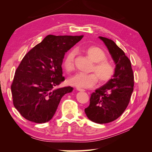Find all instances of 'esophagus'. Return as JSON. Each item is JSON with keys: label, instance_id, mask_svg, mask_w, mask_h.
<instances>
[{"label": "esophagus", "instance_id": "esophagus-1", "mask_svg": "<svg viewBox=\"0 0 152 152\" xmlns=\"http://www.w3.org/2000/svg\"><path fill=\"white\" fill-rule=\"evenodd\" d=\"M76 89L79 91H85V90L84 89H81V88H80V87H77Z\"/></svg>", "mask_w": 152, "mask_h": 152}]
</instances>
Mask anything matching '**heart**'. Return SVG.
Here are the masks:
<instances>
[{
	"label": "heart",
	"instance_id": "obj_1",
	"mask_svg": "<svg viewBox=\"0 0 152 152\" xmlns=\"http://www.w3.org/2000/svg\"><path fill=\"white\" fill-rule=\"evenodd\" d=\"M91 60L94 62L91 72L94 73H77L68 79V83L72 86L82 88H91L97 83L98 79L100 83L104 84L111 80L115 73V67L112 63L106 60L107 55L104 50L100 48L91 46L84 50ZM77 51L72 49L69 51L64 59L63 66L65 70L70 72L74 69L75 58Z\"/></svg>",
	"mask_w": 152,
	"mask_h": 152
}]
</instances>
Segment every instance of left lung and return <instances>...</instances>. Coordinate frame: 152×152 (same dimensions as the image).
<instances>
[{"mask_svg": "<svg viewBox=\"0 0 152 152\" xmlns=\"http://www.w3.org/2000/svg\"><path fill=\"white\" fill-rule=\"evenodd\" d=\"M99 38L115 64V73L111 80L91 94L89 106L84 111L91 121L106 124L116 120L125 111L134 89V75L129 59L123 50L112 40Z\"/></svg>", "mask_w": 152, "mask_h": 152, "instance_id": "left-lung-1", "label": "left lung"}]
</instances>
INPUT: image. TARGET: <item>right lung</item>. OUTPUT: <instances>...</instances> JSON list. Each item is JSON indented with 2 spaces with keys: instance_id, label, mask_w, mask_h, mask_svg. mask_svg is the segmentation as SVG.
I'll return each mask as SVG.
<instances>
[{
  "instance_id": "obj_1",
  "label": "right lung",
  "mask_w": 152,
  "mask_h": 152,
  "mask_svg": "<svg viewBox=\"0 0 152 152\" xmlns=\"http://www.w3.org/2000/svg\"><path fill=\"white\" fill-rule=\"evenodd\" d=\"M83 35L45 37L32 48L15 72L11 85L13 104L26 120L35 123L49 121L60 100L73 87H58L63 77L62 63L65 53Z\"/></svg>"
}]
</instances>
